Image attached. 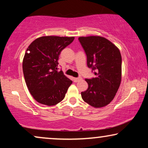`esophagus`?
<instances>
[{
  "mask_svg": "<svg viewBox=\"0 0 148 148\" xmlns=\"http://www.w3.org/2000/svg\"><path fill=\"white\" fill-rule=\"evenodd\" d=\"M82 79V78H79V77H73V81L74 82H78L79 81H80Z\"/></svg>",
  "mask_w": 148,
  "mask_h": 148,
  "instance_id": "esophagus-1",
  "label": "esophagus"
}]
</instances>
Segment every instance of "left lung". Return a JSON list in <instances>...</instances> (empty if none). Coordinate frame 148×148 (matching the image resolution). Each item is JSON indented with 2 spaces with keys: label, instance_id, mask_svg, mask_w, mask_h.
<instances>
[{
  "label": "left lung",
  "instance_id": "left-lung-1",
  "mask_svg": "<svg viewBox=\"0 0 148 148\" xmlns=\"http://www.w3.org/2000/svg\"><path fill=\"white\" fill-rule=\"evenodd\" d=\"M87 55V64L94 71L96 77L86 79L88 90L81 93L85 102L94 108L110 104L120 86L122 58L120 50L110 40L102 36L79 38Z\"/></svg>",
  "mask_w": 148,
  "mask_h": 148
}]
</instances>
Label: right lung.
<instances>
[{
  "instance_id": "right-lung-1",
  "label": "right lung",
  "mask_w": 148,
  "mask_h": 148,
  "mask_svg": "<svg viewBox=\"0 0 148 148\" xmlns=\"http://www.w3.org/2000/svg\"><path fill=\"white\" fill-rule=\"evenodd\" d=\"M75 37L42 36L34 40L26 50L23 71L28 90L38 102L54 106L63 100L72 81L62 71H58V60L62 50Z\"/></svg>"
}]
</instances>
